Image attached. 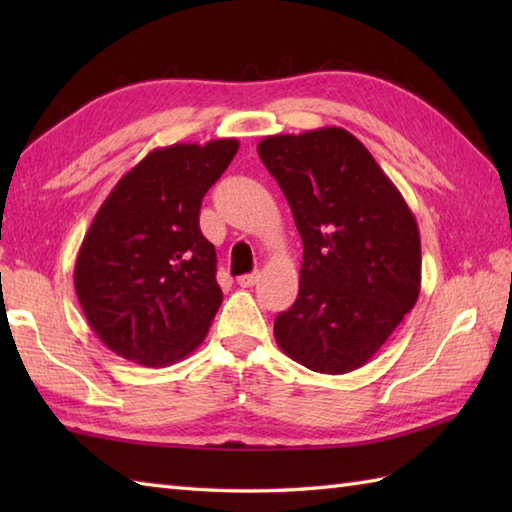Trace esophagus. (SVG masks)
<instances>
[{
  "label": "esophagus",
  "instance_id": "esophagus-1",
  "mask_svg": "<svg viewBox=\"0 0 512 512\" xmlns=\"http://www.w3.org/2000/svg\"><path fill=\"white\" fill-rule=\"evenodd\" d=\"M259 273H248V275H242V277H237V284L242 286V288H250V286H255L257 281H259Z\"/></svg>",
  "mask_w": 512,
  "mask_h": 512
}]
</instances>
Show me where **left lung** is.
Listing matches in <instances>:
<instances>
[{
	"label": "left lung",
	"mask_w": 512,
	"mask_h": 512,
	"mask_svg": "<svg viewBox=\"0 0 512 512\" xmlns=\"http://www.w3.org/2000/svg\"><path fill=\"white\" fill-rule=\"evenodd\" d=\"M257 154L284 191L303 242L299 295L275 319L277 345L312 372H354L416 306V217L343 127L266 136Z\"/></svg>",
	"instance_id": "1"
}]
</instances>
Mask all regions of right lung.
Segmentation results:
<instances>
[{
    "instance_id": "right-lung-1",
    "label": "right lung",
    "mask_w": 512,
    "mask_h": 512,
    "mask_svg": "<svg viewBox=\"0 0 512 512\" xmlns=\"http://www.w3.org/2000/svg\"><path fill=\"white\" fill-rule=\"evenodd\" d=\"M237 149V138H217L149 151L94 215L76 255L74 290L114 354L167 367L204 341L222 288L200 206Z\"/></svg>"
}]
</instances>
